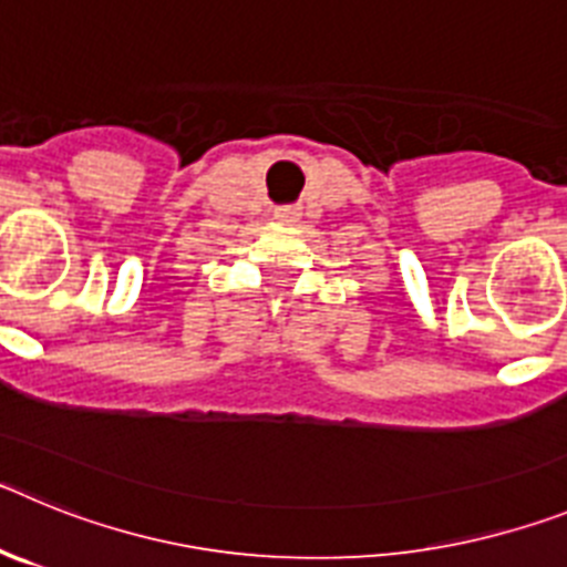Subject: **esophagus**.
Masks as SVG:
<instances>
[{
    "instance_id": "34e87169",
    "label": "esophagus",
    "mask_w": 567,
    "mask_h": 567,
    "mask_svg": "<svg viewBox=\"0 0 567 567\" xmlns=\"http://www.w3.org/2000/svg\"><path fill=\"white\" fill-rule=\"evenodd\" d=\"M300 218V207H278L275 209V221L278 224H295Z\"/></svg>"
}]
</instances>
